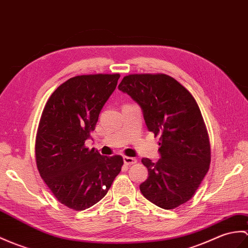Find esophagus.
Wrapping results in <instances>:
<instances>
[{"instance_id": "1", "label": "esophagus", "mask_w": 248, "mask_h": 248, "mask_svg": "<svg viewBox=\"0 0 248 248\" xmlns=\"http://www.w3.org/2000/svg\"><path fill=\"white\" fill-rule=\"evenodd\" d=\"M137 160L133 157H129V156H124V165L126 166H130V165H133V164H136Z\"/></svg>"}]
</instances>
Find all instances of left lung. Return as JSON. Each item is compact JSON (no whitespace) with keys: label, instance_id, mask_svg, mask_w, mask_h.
<instances>
[{"label":"left lung","instance_id":"1","mask_svg":"<svg viewBox=\"0 0 248 248\" xmlns=\"http://www.w3.org/2000/svg\"><path fill=\"white\" fill-rule=\"evenodd\" d=\"M118 89L140 107L148 130L159 135L160 158H142L149 176L143 197L164 209L188 202L210 165V145L202 113L193 96L165 74L124 77Z\"/></svg>","mask_w":248,"mask_h":248}]
</instances>
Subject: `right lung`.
I'll list each match as a JSON object with an SVG mask.
<instances>
[{
    "label": "right lung",
    "instance_id": "1",
    "mask_svg": "<svg viewBox=\"0 0 248 248\" xmlns=\"http://www.w3.org/2000/svg\"><path fill=\"white\" fill-rule=\"evenodd\" d=\"M119 77H73L57 88L44 107L36 137L37 167L56 199L68 208L84 210L99 202L122 170L120 155L103 156L84 146Z\"/></svg>",
    "mask_w": 248,
    "mask_h": 248
}]
</instances>
